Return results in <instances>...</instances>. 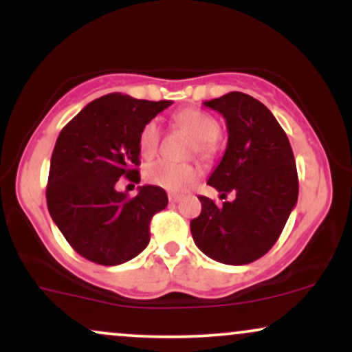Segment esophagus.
<instances>
[{"label": "esophagus", "instance_id": "obj_1", "mask_svg": "<svg viewBox=\"0 0 352 352\" xmlns=\"http://www.w3.org/2000/svg\"><path fill=\"white\" fill-rule=\"evenodd\" d=\"M180 200H182L180 193H168V201H170V204H177V201Z\"/></svg>", "mask_w": 352, "mask_h": 352}]
</instances>
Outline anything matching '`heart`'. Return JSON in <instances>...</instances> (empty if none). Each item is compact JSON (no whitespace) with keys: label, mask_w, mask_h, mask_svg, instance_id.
Masks as SVG:
<instances>
[{"label":"heart","mask_w":352,"mask_h":352,"mask_svg":"<svg viewBox=\"0 0 352 352\" xmlns=\"http://www.w3.org/2000/svg\"><path fill=\"white\" fill-rule=\"evenodd\" d=\"M177 124L190 132L197 140V153L201 159H210L215 151V140L220 135V122L213 116L200 109H185L175 116ZM160 127L157 120H148L139 134V152L144 159H152L159 151ZM144 177L148 184L170 192H179L197 180L199 170L188 164H173L159 160L145 167Z\"/></svg>","instance_id":"heart-1"}]
</instances>
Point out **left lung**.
<instances>
[{
	"label": "left lung",
	"mask_w": 352,
	"mask_h": 352,
	"mask_svg": "<svg viewBox=\"0 0 352 352\" xmlns=\"http://www.w3.org/2000/svg\"><path fill=\"white\" fill-rule=\"evenodd\" d=\"M204 106L227 120L228 144L207 184L221 197L218 205L199 197L201 212L190 221L195 245L212 260L248 265L280 238L298 201V172L288 137L270 109L243 92H228Z\"/></svg>",
	"instance_id": "1"
}]
</instances>
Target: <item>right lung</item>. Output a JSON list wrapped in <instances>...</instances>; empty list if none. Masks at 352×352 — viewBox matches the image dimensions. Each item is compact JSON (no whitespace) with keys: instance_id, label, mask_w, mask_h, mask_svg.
<instances>
[{"instance_id":"1","label":"right lung","mask_w":352,"mask_h":352,"mask_svg":"<svg viewBox=\"0 0 352 352\" xmlns=\"http://www.w3.org/2000/svg\"><path fill=\"white\" fill-rule=\"evenodd\" d=\"M172 100H140L119 92L89 102L56 140L47 179V210L80 256L116 266L151 241V220L167 207L162 187L135 197L117 192L120 177L139 184V134Z\"/></svg>"}]
</instances>
